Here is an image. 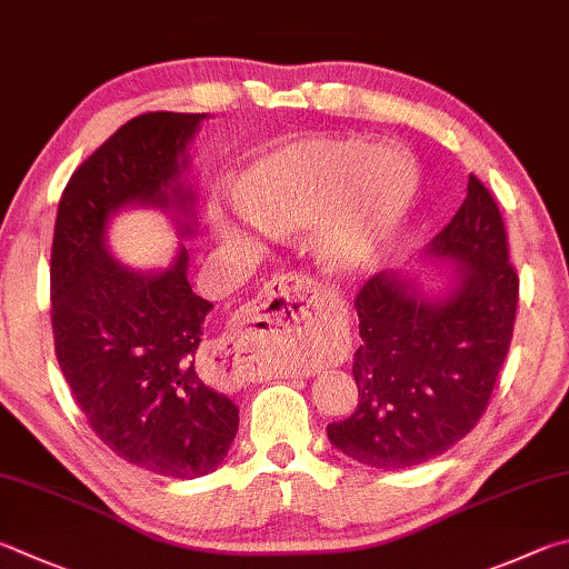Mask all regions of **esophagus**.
Instances as JSON below:
<instances>
[{
	"mask_svg": "<svg viewBox=\"0 0 569 569\" xmlns=\"http://www.w3.org/2000/svg\"><path fill=\"white\" fill-rule=\"evenodd\" d=\"M320 287L312 277L290 272L274 277L239 317L234 332L219 347V372L229 387H242L259 377V355L274 340L310 345L322 332Z\"/></svg>",
	"mask_w": 569,
	"mask_h": 569,
	"instance_id": "obj_1",
	"label": "esophagus"
}]
</instances>
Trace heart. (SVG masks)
<instances>
[{
    "mask_svg": "<svg viewBox=\"0 0 569 569\" xmlns=\"http://www.w3.org/2000/svg\"><path fill=\"white\" fill-rule=\"evenodd\" d=\"M417 192V169L397 149L357 137H307L267 152L237 184V204L264 232L315 224L312 249L327 272L355 274L375 262ZM219 234L244 232L217 219Z\"/></svg>",
    "mask_w": 569,
    "mask_h": 569,
    "instance_id": "b5f03b06",
    "label": "heart"
}]
</instances>
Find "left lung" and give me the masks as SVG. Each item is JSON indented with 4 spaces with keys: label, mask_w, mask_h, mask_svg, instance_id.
Instances as JSON below:
<instances>
[{
    "label": "left lung",
    "mask_w": 569,
    "mask_h": 569,
    "mask_svg": "<svg viewBox=\"0 0 569 569\" xmlns=\"http://www.w3.org/2000/svg\"><path fill=\"white\" fill-rule=\"evenodd\" d=\"M430 254L450 257L455 290L425 300L395 274H372L355 297L362 345L352 357L355 412L327 425L342 455L380 470L432 460L480 422L510 352L520 277L495 197L470 174Z\"/></svg>",
    "instance_id": "left-lung-1"
}]
</instances>
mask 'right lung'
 <instances>
[{"label":"right lung","instance_id":"add662e5","mask_svg":"<svg viewBox=\"0 0 569 569\" xmlns=\"http://www.w3.org/2000/svg\"><path fill=\"white\" fill-rule=\"evenodd\" d=\"M199 119L139 114L94 149L59 199L49 262L54 352L79 410L117 457L174 480L212 472L239 425L197 365L212 305L187 282V249L164 272H132L107 254L104 227L132 202L192 214L179 172Z\"/></svg>","mask_w":569,"mask_h":569}]
</instances>
